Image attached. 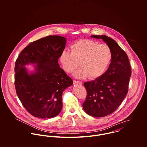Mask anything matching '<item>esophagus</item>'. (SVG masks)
Segmentation results:
<instances>
[{
  "instance_id": "34e87169",
  "label": "esophagus",
  "mask_w": 147,
  "mask_h": 147,
  "mask_svg": "<svg viewBox=\"0 0 147 147\" xmlns=\"http://www.w3.org/2000/svg\"><path fill=\"white\" fill-rule=\"evenodd\" d=\"M74 84H83L82 82H80V81H78V80H74Z\"/></svg>"
}]
</instances>
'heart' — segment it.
<instances>
[{
  "label": "heart",
  "mask_w": 147,
  "mask_h": 147,
  "mask_svg": "<svg viewBox=\"0 0 147 147\" xmlns=\"http://www.w3.org/2000/svg\"><path fill=\"white\" fill-rule=\"evenodd\" d=\"M71 49L72 51L64 50L60 60L64 70L68 73L72 72L80 64L82 66L74 74L77 78L88 76L91 79L98 78L105 73L112 61V50L105 43L82 40L74 43Z\"/></svg>",
  "instance_id": "heart-1"
}]
</instances>
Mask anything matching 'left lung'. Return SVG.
I'll return each mask as SVG.
<instances>
[{
	"mask_svg": "<svg viewBox=\"0 0 147 147\" xmlns=\"http://www.w3.org/2000/svg\"><path fill=\"white\" fill-rule=\"evenodd\" d=\"M101 38L112 50L113 58L109 68L94 80L85 82L87 92L83 104L84 111L94 117H103L114 112L126 97L131 68L128 56L113 39L105 35L91 36Z\"/></svg>",
	"mask_w": 147,
	"mask_h": 147,
	"instance_id": "obj_1",
	"label": "left lung"
}]
</instances>
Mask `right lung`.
Segmentation results:
<instances>
[{
    "mask_svg": "<svg viewBox=\"0 0 147 147\" xmlns=\"http://www.w3.org/2000/svg\"><path fill=\"white\" fill-rule=\"evenodd\" d=\"M66 40L49 36L30 43L20 53L15 66V86L22 105L33 116L51 118L62 108L64 89L73 81L59 67L58 59L65 49ZM37 63L29 74L24 66Z\"/></svg>",
    "mask_w": 147,
    "mask_h": 147,
    "instance_id": "1",
    "label": "right lung"
}]
</instances>
